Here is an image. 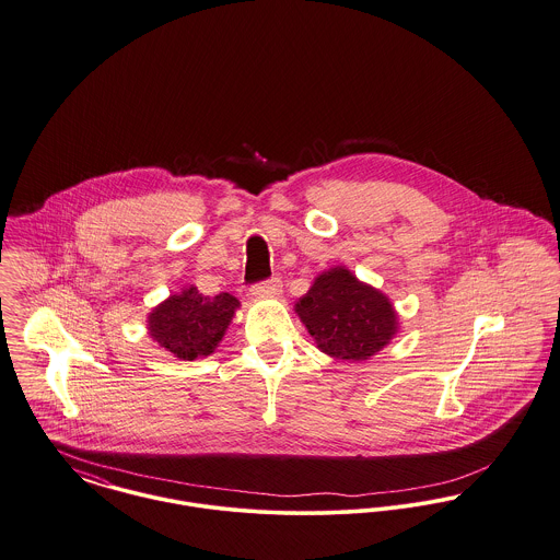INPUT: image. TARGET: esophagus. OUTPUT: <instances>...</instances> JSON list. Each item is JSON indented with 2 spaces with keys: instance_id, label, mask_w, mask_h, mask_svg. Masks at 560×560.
<instances>
[{
  "instance_id": "obj_1",
  "label": "esophagus",
  "mask_w": 560,
  "mask_h": 560,
  "mask_svg": "<svg viewBox=\"0 0 560 560\" xmlns=\"http://www.w3.org/2000/svg\"><path fill=\"white\" fill-rule=\"evenodd\" d=\"M281 279H270V281H264L260 285L252 288V296L256 298H275L281 294Z\"/></svg>"
}]
</instances>
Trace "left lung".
<instances>
[{"label": "left lung", "instance_id": "obj_1", "mask_svg": "<svg viewBox=\"0 0 560 560\" xmlns=\"http://www.w3.org/2000/svg\"><path fill=\"white\" fill-rule=\"evenodd\" d=\"M294 311L317 349L342 362L370 360L399 331L394 302L347 266H331L317 275Z\"/></svg>", "mask_w": 560, "mask_h": 560}]
</instances>
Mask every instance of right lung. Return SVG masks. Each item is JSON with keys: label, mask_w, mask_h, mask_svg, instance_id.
<instances>
[{"label": "right lung", "mask_w": 560, "mask_h": 560, "mask_svg": "<svg viewBox=\"0 0 560 560\" xmlns=\"http://www.w3.org/2000/svg\"><path fill=\"white\" fill-rule=\"evenodd\" d=\"M238 306L226 292L209 298L186 285L148 313V336L177 360H202L215 353Z\"/></svg>", "instance_id": "right-lung-1"}]
</instances>
